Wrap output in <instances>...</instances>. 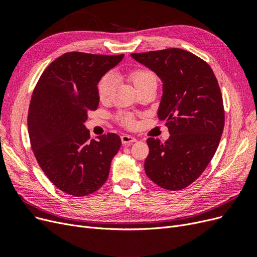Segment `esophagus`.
I'll list each match as a JSON object with an SVG mask.
<instances>
[{
  "instance_id": "obj_1",
  "label": "esophagus",
  "mask_w": 257,
  "mask_h": 257,
  "mask_svg": "<svg viewBox=\"0 0 257 257\" xmlns=\"http://www.w3.org/2000/svg\"><path fill=\"white\" fill-rule=\"evenodd\" d=\"M121 141H122L123 145H130L132 143L136 142V138L133 137L132 135H128V134H123L121 136Z\"/></svg>"
}]
</instances>
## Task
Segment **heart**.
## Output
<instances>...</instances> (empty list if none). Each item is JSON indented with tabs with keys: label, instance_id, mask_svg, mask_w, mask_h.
Wrapping results in <instances>:
<instances>
[{
	"label": "heart",
	"instance_id": "1",
	"mask_svg": "<svg viewBox=\"0 0 257 257\" xmlns=\"http://www.w3.org/2000/svg\"><path fill=\"white\" fill-rule=\"evenodd\" d=\"M128 78L131 81L133 82L136 89L142 88L143 85L155 81L157 82V76L154 75L153 72L150 69L138 67L134 68L128 73ZM114 88V79L111 74H105L102 78L99 79L97 83V94L98 98L102 100V102H107L112 95ZM119 120L123 124L124 126L126 127H135L136 125V120L135 116L131 113H123L119 115Z\"/></svg>",
	"mask_w": 257,
	"mask_h": 257
}]
</instances>
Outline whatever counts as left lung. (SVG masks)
<instances>
[{"instance_id":"left-lung-1","label":"left lung","mask_w":257,"mask_h":257,"mask_svg":"<svg viewBox=\"0 0 257 257\" xmlns=\"http://www.w3.org/2000/svg\"><path fill=\"white\" fill-rule=\"evenodd\" d=\"M163 81L159 118L165 121V143L147 139L146 175L161 188L179 191L204 173L220 144L225 113L212 68L186 50L167 48L132 53Z\"/></svg>"}]
</instances>
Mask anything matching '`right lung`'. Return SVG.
<instances>
[{
  "instance_id": "add662e5",
  "label": "right lung",
  "mask_w": 257,
  "mask_h": 257,
  "mask_svg": "<svg viewBox=\"0 0 257 257\" xmlns=\"http://www.w3.org/2000/svg\"><path fill=\"white\" fill-rule=\"evenodd\" d=\"M123 57L66 52L49 64L34 88L28 113L30 144L45 175L68 195L97 191L120 149L119 135L90 139L84 122L98 107L99 79Z\"/></svg>"
}]
</instances>
